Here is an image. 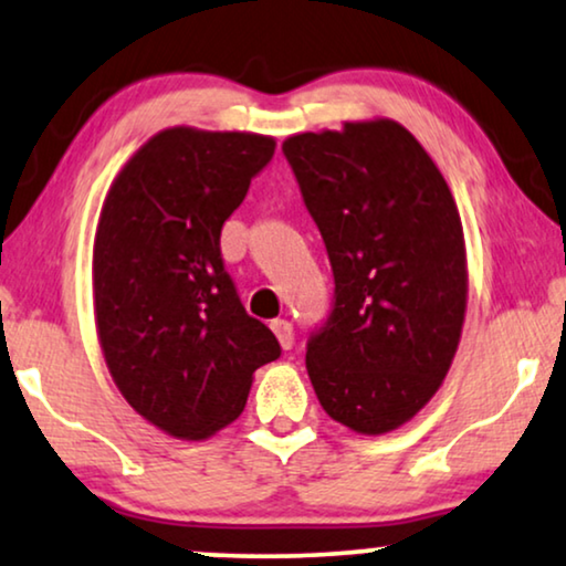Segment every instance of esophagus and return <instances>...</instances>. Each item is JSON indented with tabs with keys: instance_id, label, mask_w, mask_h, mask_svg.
Here are the masks:
<instances>
[{
	"instance_id": "34e87169",
	"label": "esophagus",
	"mask_w": 566,
	"mask_h": 566,
	"mask_svg": "<svg viewBox=\"0 0 566 566\" xmlns=\"http://www.w3.org/2000/svg\"><path fill=\"white\" fill-rule=\"evenodd\" d=\"M270 329L275 332L277 343H281L283 350H291V347H293V324L285 322V319H275V322H270Z\"/></svg>"
}]
</instances>
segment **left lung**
I'll list each match as a JSON object with an SVG mask.
<instances>
[{
  "label": "left lung",
  "instance_id": "8db88e82",
  "mask_svg": "<svg viewBox=\"0 0 566 566\" xmlns=\"http://www.w3.org/2000/svg\"><path fill=\"white\" fill-rule=\"evenodd\" d=\"M322 231L335 308L306 347L332 420L384 436L443 384L467 319L459 206L424 146L391 118L347 120L283 142Z\"/></svg>",
  "mask_w": 566,
  "mask_h": 566
}]
</instances>
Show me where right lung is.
I'll return each mask as SVG.
<instances>
[{
	"instance_id": "right-lung-1",
	"label": "right lung",
	"mask_w": 566,
	"mask_h": 566,
	"mask_svg": "<svg viewBox=\"0 0 566 566\" xmlns=\"http://www.w3.org/2000/svg\"><path fill=\"white\" fill-rule=\"evenodd\" d=\"M275 138L172 126L107 190L92 247V304L107 370L134 412L206 440L242 415L254 370L281 355L223 270L221 227Z\"/></svg>"
}]
</instances>
